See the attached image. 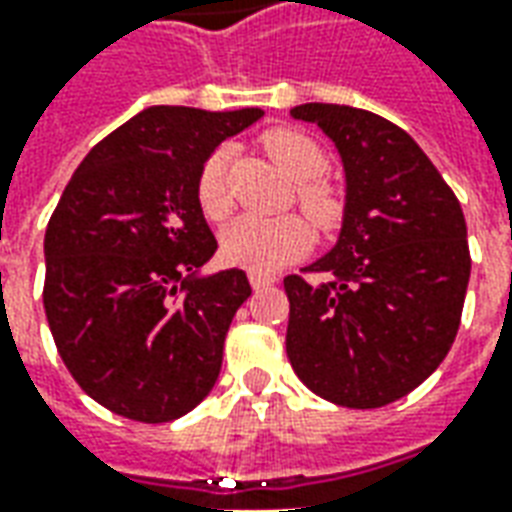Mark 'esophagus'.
<instances>
[{"label": "esophagus", "instance_id": "1", "mask_svg": "<svg viewBox=\"0 0 512 512\" xmlns=\"http://www.w3.org/2000/svg\"><path fill=\"white\" fill-rule=\"evenodd\" d=\"M249 285L255 290L268 288V285H274V277L271 274H260V271H249Z\"/></svg>", "mask_w": 512, "mask_h": 512}]
</instances>
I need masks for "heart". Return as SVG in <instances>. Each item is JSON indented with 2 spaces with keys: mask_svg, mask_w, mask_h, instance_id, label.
Masks as SVG:
<instances>
[{
  "mask_svg": "<svg viewBox=\"0 0 512 512\" xmlns=\"http://www.w3.org/2000/svg\"><path fill=\"white\" fill-rule=\"evenodd\" d=\"M263 145L285 169L290 180H296V194L304 211L310 213V219L321 227L337 219L340 202L334 197V191L315 180L326 167V153L312 136L293 131V128H274L263 136ZM227 147H216L202 161L197 172V202L200 211L208 219H224L233 208V197L227 191ZM312 244V227L296 213L285 216H255L246 213L238 216L235 222L224 227L222 233V257L233 266L249 268V271H277L290 260L301 257Z\"/></svg>",
  "mask_w": 512,
  "mask_h": 512,
  "instance_id": "obj_1",
  "label": "heart"
}]
</instances>
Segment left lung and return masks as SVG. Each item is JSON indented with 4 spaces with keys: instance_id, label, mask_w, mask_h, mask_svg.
Here are the masks:
<instances>
[{
    "instance_id": "obj_1",
    "label": "left lung",
    "mask_w": 512,
    "mask_h": 512,
    "mask_svg": "<svg viewBox=\"0 0 512 512\" xmlns=\"http://www.w3.org/2000/svg\"><path fill=\"white\" fill-rule=\"evenodd\" d=\"M329 136L345 169L332 252L285 277V348L315 395L348 408L406 397L444 362L472 271L461 202L422 147L384 117L340 104L290 109Z\"/></svg>"
}]
</instances>
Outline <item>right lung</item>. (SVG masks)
<instances>
[{"instance_id":"1","label":"right lung","mask_w":512,"mask_h":512,"mask_svg":"<svg viewBox=\"0 0 512 512\" xmlns=\"http://www.w3.org/2000/svg\"><path fill=\"white\" fill-rule=\"evenodd\" d=\"M260 117L150 106L87 153L51 213L49 329L76 384L120 417L172 422L219 378L224 337L252 288L241 268L200 274L216 238L197 172Z\"/></svg>"}]
</instances>
